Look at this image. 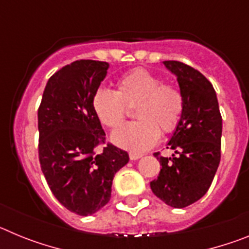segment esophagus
<instances>
[{"label":"esophagus","instance_id":"obj_1","mask_svg":"<svg viewBox=\"0 0 249 249\" xmlns=\"http://www.w3.org/2000/svg\"><path fill=\"white\" fill-rule=\"evenodd\" d=\"M142 156H143V155H141V153H135V152H131V153H129V158H131V160H140Z\"/></svg>","mask_w":249,"mask_h":249}]
</instances>
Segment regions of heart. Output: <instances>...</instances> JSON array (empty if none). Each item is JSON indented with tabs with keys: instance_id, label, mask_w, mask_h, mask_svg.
<instances>
[{
	"instance_id": "heart-1",
	"label": "heart",
	"mask_w": 249,
	"mask_h": 249,
	"mask_svg": "<svg viewBox=\"0 0 249 249\" xmlns=\"http://www.w3.org/2000/svg\"><path fill=\"white\" fill-rule=\"evenodd\" d=\"M138 121L126 123L112 133L117 146L143 152L157 143L163 135L177 128L184 108L181 89L163 83L152 72L136 68L117 81V89H98L92 97V108L103 126L114 128L126 117L127 107H135Z\"/></svg>"
}]
</instances>
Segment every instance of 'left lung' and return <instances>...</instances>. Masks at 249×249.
Masks as SVG:
<instances>
[{
  "label": "left lung",
  "mask_w": 249,
  "mask_h": 249,
  "mask_svg": "<svg viewBox=\"0 0 249 249\" xmlns=\"http://www.w3.org/2000/svg\"><path fill=\"white\" fill-rule=\"evenodd\" d=\"M177 77L184 98L183 113L169 138L172 157H162L152 192L166 204L184 208L201 199L211 187L221 160L222 117L212 83L199 71L178 61H163Z\"/></svg>",
  "instance_id": "1"
}]
</instances>
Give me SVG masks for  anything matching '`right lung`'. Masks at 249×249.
I'll list each match as a JSON object with an SVG mask.
<instances>
[{
    "label": "right lung",
    "mask_w": 249,
    "mask_h": 249,
    "mask_svg": "<svg viewBox=\"0 0 249 249\" xmlns=\"http://www.w3.org/2000/svg\"><path fill=\"white\" fill-rule=\"evenodd\" d=\"M109 65L80 59L48 80L38 108L41 168L53 196L68 211L91 215L108 203L114 175L128 163L126 151L105 143L92 97Z\"/></svg>",
    "instance_id": "obj_1"
}]
</instances>
